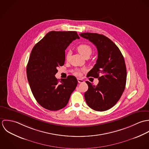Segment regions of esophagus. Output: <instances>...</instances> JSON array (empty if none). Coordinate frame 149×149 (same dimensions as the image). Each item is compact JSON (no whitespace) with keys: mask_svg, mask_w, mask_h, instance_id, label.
Returning <instances> with one entry per match:
<instances>
[{"mask_svg":"<svg viewBox=\"0 0 149 149\" xmlns=\"http://www.w3.org/2000/svg\"><path fill=\"white\" fill-rule=\"evenodd\" d=\"M77 81H78L79 83H81L84 82V81L83 79H77Z\"/></svg>","mask_w":149,"mask_h":149,"instance_id":"1","label":"esophagus"}]
</instances>
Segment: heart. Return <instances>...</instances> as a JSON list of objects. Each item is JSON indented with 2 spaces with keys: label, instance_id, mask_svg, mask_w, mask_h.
Listing matches in <instances>:
<instances>
[{
  "label": "heart",
  "instance_id": "heart-1",
  "mask_svg": "<svg viewBox=\"0 0 149 149\" xmlns=\"http://www.w3.org/2000/svg\"><path fill=\"white\" fill-rule=\"evenodd\" d=\"M78 52L85 58L89 57L92 53V48L88 44H81L77 47ZM70 56V52H68L66 53V59L68 60ZM82 74V70H77L74 72V74L77 76H80Z\"/></svg>",
  "mask_w": 149,
  "mask_h": 149
}]
</instances>
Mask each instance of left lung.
Instances as JSON below:
<instances>
[{
    "mask_svg": "<svg viewBox=\"0 0 149 149\" xmlns=\"http://www.w3.org/2000/svg\"><path fill=\"white\" fill-rule=\"evenodd\" d=\"M80 36L93 43L98 52L96 63L87 77L98 78L99 82L95 86L86 81V103L95 111H106L116 104L125 91L127 70L124 57L118 47L105 36L92 33Z\"/></svg>",
    "mask_w": 149,
    "mask_h": 149,
    "instance_id": "1",
    "label": "left lung"
}]
</instances>
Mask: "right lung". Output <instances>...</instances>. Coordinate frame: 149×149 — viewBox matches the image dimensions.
<instances>
[{
	"mask_svg": "<svg viewBox=\"0 0 149 149\" xmlns=\"http://www.w3.org/2000/svg\"><path fill=\"white\" fill-rule=\"evenodd\" d=\"M79 38L76 31H52L32 49L27 65V80L36 100L45 109L63 108L77 86L74 76H68L60 81L55 74L57 67L64 65L67 47Z\"/></svg>",
	"mask_w": 149,
	"mask_h": 149,
	"instance_id": "obj_1",
	"label": "right lung"
}]
</instances>
